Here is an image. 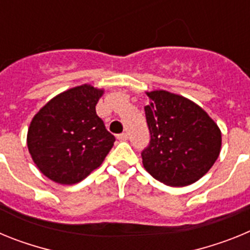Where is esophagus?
<instances>
[{"mask_svg": "<svg viewBox=\"0 0 250 250\" xmlns=\"http://www.w3.org/2000/svg\"><path fill=\"white\" fill-rule=\"evenodd\" d=\"M127 138H129V136H127L126 132H121V134H119V135H118V140L119 141H126Z\"/></svg>", "mask_w": 250, "mask_h": 250, "instance_id": "obj_1", "label": "esophagus"}]
</instances>
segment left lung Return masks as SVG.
Wrapping results in <instances>:
<instances>
[{
    "label": "left lung",
    "mask_w": 250,
    "mask_h": 250,
    "mask_svg": "<svg viewBox=\"0 0 250 250\" xmlns=\"http://www.w3.org/2000/svg\"><path fill=\"white\" fill-rule=\"evenodd\" d=\"M147 96L150 141L141 151L144 167L170 187L193 184L219 156V127L200 106L183 96L164 90L147 92Z\"/></svg>",
    "instance_id": "1"
}]
</instances>
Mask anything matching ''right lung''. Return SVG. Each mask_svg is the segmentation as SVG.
<instances>
[{
  "label": "right lung",
  "instance_id": "add662e5",
  "mask_svg": "<svg viewBox=\"0 0 250 250\" xmlns=\"http://www.w3.org/2000/svg\"><path fill=\"white\" fill-rule=\"evenodd\" d=\"M103 90L70 89L48 101L30 124L27 146L40 171L59 184H75L99 167L114 145L95 106Z\"/></svg>",
  "mask_w": 250,
  "mask_h": 250
}]
</instances>
